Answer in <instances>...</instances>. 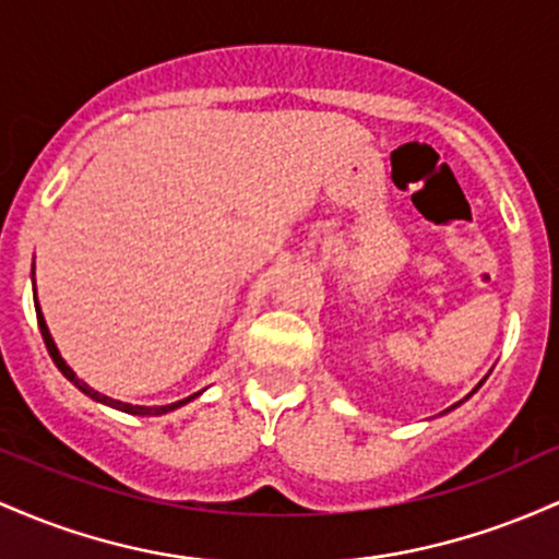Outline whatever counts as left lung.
I'll return each instance as SVG.
<instances>
[{"label":"left lung","mask_w":559,"mask_h":559,"mask_svg":"<svg viewBox=\"0 0 559 559\" xmlns=\"http://www.w3.org/2000/svg\"><path fill=\"white\" fill-rule=\"evenodd\" d=\"M486 378H488V374H486ZM486 378H483V380H480V382H478V385H475V391H478V388H480V385H483V382H486ZM475 391H473V393H475ZM473 393H469V396H473ZM469 396H467V399H469ZM460 404H462V401H460ZM460 404H454V406H449V409H447V412H451V409H456V406H460Z\"/></svg>","instance_id":"8db88e82"}]
</instances>
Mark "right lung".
<instances>
[{
  "label": "right lung",
  "instance_id": "obj_1",
  "mask_svg": "<svg viewBox=\"0 0 559 559\" xmlns=\"http://www.w3.org/2000/svg\"><path fill=\"white\" fill-rule=\"evenodd\" d=\"M34 290H36V282H34ZM34 304H36V317H39V330H41V337H44V346H47L49 356H52L55 367H58L60 372L66 374V380H71L73 385H76L79 391L84 393V396H90L92 401H97V404H105V406H110V409L127 412V415H136V417H160V415H168V412L179 409V406L190 404V401H195V399L200 396V393H203V391H198V393H192V396H187V399H181V401H174V404H166V406H140V404H127V401L110 399V396H105V393L94 391V388H92V385H86V382L81 380L79 374L73 372L71 367H68L66 359H62V356H60V350H58V346H55L52 335H49V328H47V322H44V313H41V309H39V298H34Z\"/></svg>",
  "mask_w": 559,
  "mask_h": 559
}]
</instances>
